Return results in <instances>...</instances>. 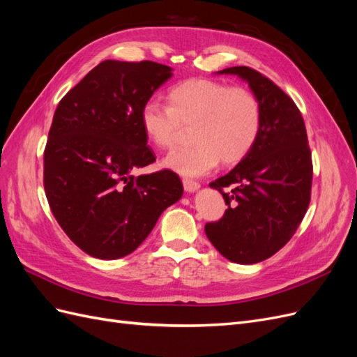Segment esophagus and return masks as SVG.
Listing matches in <instances>:
<instances>
[{
    "mask_svg": "<svg viewBox=\"0 0 357 357\" xmlns=\"http://www.w3.org/2000/svg\"><path fill=\"white\" fill-rule=\"evenodd\" d=\"M199 183L195 180H189V178H183V188H185L186 192H195L199 189Z\"/></svg>",
    "mask_w": 357,
    "mask_h": 357,
    "instance_id": "34e87169",
    "label": "esophagus"
}]
</instances>
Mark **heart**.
I'll return each mask as SVG.
<instances>
[{"label":"heart","instance_id":"obj_1","mask_svg":"<svg viewBox=\"0 0 357 357\" xmlns=\"http://www.w3.org/2000/svg\"><path fill=\"white\" fill-rule=\"evenodd\" d=\"M139 122L149 142L159 149L177 146L183 126H193L190 139L195 144L169 153L164 165L178 174L199 177L220 160L235 165L252 152L261 135L262 107L245 88L190 79L168 92V105L146 102Z\"/></svg>","mask_w":357,"mask_h":357}]
</instances>
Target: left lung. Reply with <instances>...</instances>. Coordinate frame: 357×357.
Instances as JSON below:
<instances>
[{
  "mask_svg": "<svg viewBox=\"0 0 357 357\" xmlns=\"http://www.w3.org/2000/svg\"><path fill=\"white\" fill-rule=\"evenodd\" d=\"M262 107V129L253 150L228 174L210 183L228 205L205 225L211 244L231 262L250 265L275 255L294 236L311 199L312 160L304 119L278 86L248 67H231ZM234 185L231 192L222 189Z\"/></svg>",
  "mask_w": 357,
  "mask_h": 357,
  "instance_id": "8db88e82",
  "label": "left lung"
}]
</instances>
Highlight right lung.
<instances>
[{"label": "right lung", "mask_w": 357, "mask_h": 357, "mask_svg": "<svg viewBox=\"0 0 357 357\" xmlns=\"http://www.w3.org/2000/svg\"><path fill=\"white\" fill-rule=\"evenodd\" d=\"M171 71L152 61H102L58 104L43 183L56 222L89 256L132 253L183 195L169 169L132 176L156 160L139 113Z\"/></svg>", "instance_id": "add662e5"}]
</instances>
